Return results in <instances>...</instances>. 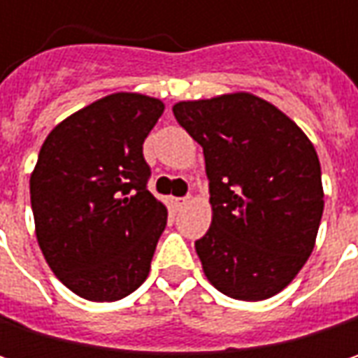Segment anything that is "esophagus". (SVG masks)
Segmentation results:
<instances>
[{"label": "esophagus", "instance_id": "esophagus-1", "mask_svg": "<svg viewBox=\"0 0 358 358\" xmlns=\"http://www.w3.org/2000/svg\"><path fill=\"white\" fill-rule=\"evenodd\" d=\"M170 203H172V207H174L176 211H180V209L188 203V199H178V196H174V199H170Z\"/></svg>", "mask_w": 358, "mask_h": 358}]
</instances>
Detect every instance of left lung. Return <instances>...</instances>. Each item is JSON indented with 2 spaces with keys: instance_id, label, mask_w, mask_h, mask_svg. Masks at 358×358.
<instances>
[{
  "instance_id": "left-lung-1",
  "label": "left lung",
  "mask_w": 358,
  "mask_h": 358,
  "mask_svg": "<svg viewBox=\"0 0 358 358\" xmlns=\"http://www.w3.org/2000/svg\"><path fill=\"white\" fill-rule=\"evenodd\" d=\"M172 111L205 155L211 226L194 243L205 278L236 301L275 296L307 263L322 222L313 143L282 109L245 91Z\"/></svg>"
}]
</instances>
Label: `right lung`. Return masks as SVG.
I'll return each mask as SVG.
<instances>
[{
  "instance_id": "right-lung-1",
  "label": "right lung",
  "mask_w": 358,
  "mask_h": 358,
  "mask_svg": "<svg viewBox=\"0 0 358 358\" xmlns=\"http://www.w3.org/2000/svg\"><path fill=\"white\" fill-rule=\"evenodd\" d=\"M164 101L111 93L62 120L31 174L41 252L57 280L95 303L134 292L149 275L168 209L147 190L143 143Z\"/></svg>"
}]
</instances>
